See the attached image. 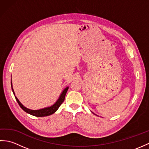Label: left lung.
Listing matches in <instances>:
<instances>
[{
    "instance_id": "8db88e82",
    "label": "left lung",
    "mask_w": 149,
    "mask_h": 149,
    "mask_svg": "<svg viewBox=\"0 0 149 149\" xmlns=\"http://www.w3.org/2000/svg\"><path fill=\"white\" fill-rule=\"evenodd\" d=\"M92 113H93V112H92Z\"/></svg>"
}]
</instances>
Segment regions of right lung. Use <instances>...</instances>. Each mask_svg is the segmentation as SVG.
<instances>
[{"label":"right lung","mask_w":149,"mask_h":149,"mask_svg":"<svg viewBox=\"0 0 149 149\" xmlns=\"http://www.w3.org/2000/svg\"><path fill=\"white\" fill-rule=\"evenodd\" d=\"M11 88H12V91L13 92V94L15 95V91L13 90V85H12V81L11 82ZM68 90V86L66 87L64 90H63L61 93L60 94V95L58 98V99L56 100V102L52 104V106H49V107H44V108L42 109H37V110H33V109H30L29 108H27L26 107H25L23 104H22L19 100L17 99V97H15V99L17 100L18 104H19V106H20L21 108L23 109L25 112H26L27 113H29L31 115L38 116V117H42V116H49L52 115L53 113H54L58 109L59 106H61V104L63 102V101L65 100V98L66 93L67 92V91Z\"/></svg>","instance_id":"1"}]
</instances>
